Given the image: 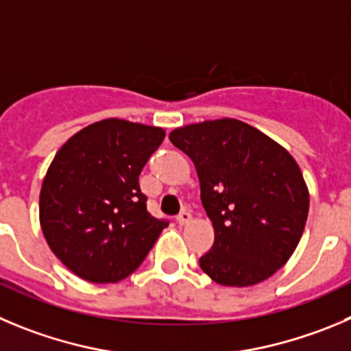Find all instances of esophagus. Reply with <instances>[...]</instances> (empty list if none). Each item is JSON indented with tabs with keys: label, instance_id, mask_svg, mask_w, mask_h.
I'll list each match as a JSON object with an SVG mask.
<instances>
[{
	"label": "esophagus",
	"instance_id": "esophagus-1",
	"mask_svg": "<svg viewBox=\"0 0 351 351\" xmlns=\"http://www.w3.org/2000/svg\"><path fill=\"white\" fill-rule=\"evenodd\" d=\"M192 220V215L189 211H182L178 216H176V223L178 225H186Z\"/></svg>",
	"mask_w": 351,
	"mask_h": 351
}]
</instances>
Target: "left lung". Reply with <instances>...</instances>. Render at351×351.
<instances>
[{"label": "left lung", "mask_w": 351, "mask_h": 351, "mask_svg": "<svg viewBox=\"0 0 351 351\" xmlns=\"http://www.w3.org/2000/svg\"><path fill=\"white\" fill-rule=\"evenodd\" d=\"M175 147L191 157L215 244L199 265L216 284L267 280L296 250L310 195L294 157L256 128L216 119L176 128Z\"/></svg>", "instance_id": "obj_1"}]
</instances>
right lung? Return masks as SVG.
I'll use <instances>...</instances> for the list:
<instances>
[{"label":"right lung","mask_w":351,"mask_h":351,"mask_svg":"<svg viewBox=\"0 0 351 351\" xmlns=\"http://www.w3.org/2000/svg\"><path fill=\"white\" fill-rule=\"evenodd\" d=\"M165 130L104 119L77 131L51 160L39 223L55 256L81 279L119 282L142 265L168 227L147 211L138 176Z\"/></svg>","instance_id":"add662e5"}]
</instances>
